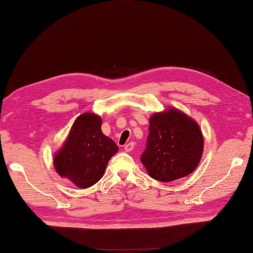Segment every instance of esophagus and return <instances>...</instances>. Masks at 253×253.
I'll return each instance as SVG.
<instances>
[{
  "label": "esophagus",
  "instance_id": "1",
  "mask_svg": "<svg viewBox=\"0 0 253 253\" xmlns=\"http://www.w3.org/2000/svg\"><path fill=\"white\" fill-rule=\"evenodd\" d=\"M133 147H135V142H133V141L128 142V143H126V145H125V150L127 152H129V151H131L133 149Z\"/></svg>",
  "mask_w": 253,
  "mask_h": 253
}]
</instances>
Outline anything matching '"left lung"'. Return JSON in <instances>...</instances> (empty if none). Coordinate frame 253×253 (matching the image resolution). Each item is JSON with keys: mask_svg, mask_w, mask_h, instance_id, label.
Wrapping results in <instances>:
<instances>
[{"mask_svg": "<svg viewBox=\"0 0 253 253\" xmlns=\"http://www.w3.org/2000/svg\"><path fill=\"white\" fill-rule=\"evenodd\" d=\"M146 150L140 157L152 179L171 182L189 175L201 161L202 130L194 120L177 108L150 117Z\"/></svg>", "mask_w": 253, "mask_h": 253, "instance_id": "obj_1", "label": "left lung"}]
</instances>
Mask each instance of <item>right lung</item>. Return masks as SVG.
Wrapping results in <instances>:
<instances>
[{"instance_id":"add662e5","label":"right lung","mask_w":253,"mask_h":253,"mask_svg":"<svg viewBox=\"0 0 253 253\" xmlns=\"http://www.w3.org/2000/svg\"><path fill=\"white\" fill-rule=\"evenodd\" d=\"M101 117L84 113L77 117L66 142L53 158L57 173L80 189H87L102 179L118 147L101 129Z\"/></svg>"}]
</instances>
